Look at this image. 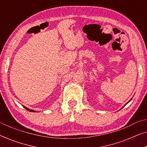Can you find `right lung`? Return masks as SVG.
Instances as JSON below:
<instances>
[{
	"instance_id": "right-lung-1",
	"label": "right lung",
	"mask_w": 147,
	"mask_h": 147,
	"mask_svg": "<svg viewBox=\"0 0 147 147\" xmlns=\"http://www.w3.org/2000/svg\"><path fill=\"white\" fill-rule=\"evenodd\" d=\"M24 107H25V106H24ZM25 108H26V109H27V110H29V111H30V112H35V111H34V110H30V109H29V108H26V107H25Z\"/></svg>"
}]
</instances>
